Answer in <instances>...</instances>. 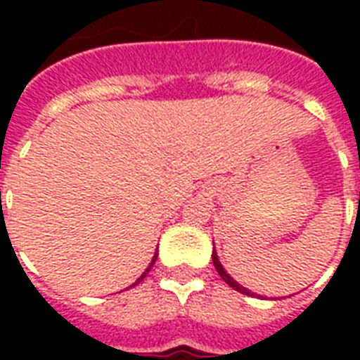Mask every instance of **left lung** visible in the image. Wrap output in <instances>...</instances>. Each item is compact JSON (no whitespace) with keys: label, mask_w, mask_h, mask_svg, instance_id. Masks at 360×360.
<instances>
[{"label":"left lung","mask_w":360,"mask_h":360,"mask_svg":"<svg viewBox=\"0 0 360 360\" xmlns=\"http://www.w3.org/2000/svg\"><path fill=\"white\" fill-rule=\"evenodd\" d=\"M213 263H214V269H217V273L220 274V278L224 280L226 284L230 285V288H233L236 291H239V293H245V295H248V297H256V293H254V291L246 290L245 285H240L237 280H233L230 274L226 273V269L222 267V263H220L219 256H217V250H213ZM257 297H259V295H257Z\"/></svg>","instance_id":"left-lung-1"}]
</instances>
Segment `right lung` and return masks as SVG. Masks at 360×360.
<instances>
[{"mask_svg": "<svg viewBox=\"0 0 360 360\" xmlns=\"http://www.w3.org/2000/svg\"><path fill=\"white\" fill-rule=\"evenodd\" d=\"M157 250H158V248H157ZM157 256H158V254H157V252H155V256H153V259H151V263H149V265H147V269H146V271H143V273H141V276H140V278H138V280H136V282H134V284H132V285H130V288H134V285H138V284H140V282H141V280H143V278H146V276H147V273H149V271H151V267H153V263H155V262H157Z\"/></svg>", "mask_w": 360, "mask_h": 360, "instance_id": "right-lung-1", "label": "right lung"}]
</instances>
